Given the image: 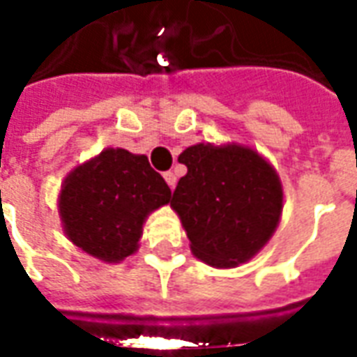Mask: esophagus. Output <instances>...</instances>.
Here are the masks:
<instances>
[{
  "mask_svg": "<svg viewBox=\"0 0 357 357\" xmlns=\"http://www.w3.org/2000/svg\"><path fill=\"white\" fill-rule=\"evenodd\" d=\"M164 179H166V183L170 185V189L176 187V174H174V172H164Z\"/></svg>",
  "mask_w": 357,
  "mask_h": 357,
  "instance_id": "1",
  "label": "esophagus"
}]
</instances>
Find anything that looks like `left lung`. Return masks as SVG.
I'll return each instance as SVG.
<instances>
[{"label":"left lung","instance_id":"8db88e82","mask_svg":"<svg viewBox=\"0 0 357 357\" xmlns=\"http://www.w3.org/2000/svg\"><path fill=\"white\" fill-rule=\"evenodd\" d=\"M187 174L170 206L201 262L227 269L247 264L275 233L283 212L279 174L239 143H197L178 158Z\"/></svg>","mask_w":357,"mask_h":357}]
</instances>
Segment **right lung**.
<instances>
[{
    "instance_id": "1",
    "label": "right lung",
    "mask_w": 357,
    "mask_h": 357,
    "mask_svg": "<svg viewBox=\"0 0 357 357\" xmlns=\"http://www.w3.org/2000/svg\"><path fill=\"white\" fill-rule=\"evenodd\" d=\"M172 199L145 155L105 149L63 181L57 206L63 231L86 255L120 264L137 252L143 224Z\"/></svg>"
}]
</instances>
